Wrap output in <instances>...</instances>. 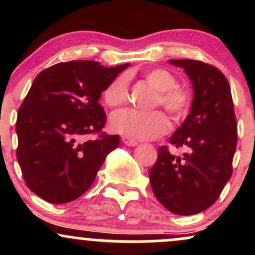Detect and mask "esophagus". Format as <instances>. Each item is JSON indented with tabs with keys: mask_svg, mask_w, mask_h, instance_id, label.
I'll list each match as a JSON object with an SVG mask.
<instances>
[{
	"mask_svg": "<svg viewBox=\"0 0 255 255\" xmlns=\"http://www.w3.org/2000/svg\"><path fill=\"white\" fill-rule=\"evenodd\" d=\"M121 140H122V142H124V144L127 145V146H135V145H137L136 140L131 139V137H129V136H126V135L121 136Z\"/></svg>",
	"mask_w": 255,
	"mask_h": 255,
	"instance_id": "1",
	"label": "esophagus"
}]
</instances>
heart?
<instances>
[{"mask_svg": "<svg viewBox=\"0 0 255 255\" xmlns=\"http://www.w3.org/2000/svg\"><path fill=\"white\" fill-rule=\"evenodd\" d=\"M145 80L158 91L154 107L162 105L175 121L188 115L192 105V95L187 89L178 86L177 79L164 68L150 69L144 74ZM108 107L119 108L129 98V79L122 73L110 81L103 92ZM111 130L131 139H153L165 134L170 128L168 116L162 110L139 111L125 109L116 111L110 118Z\"/></svg>", "mask_w": 255, "mask_h": 255, "instance_id": "obj_1", "label": "heart"}]
</instances>
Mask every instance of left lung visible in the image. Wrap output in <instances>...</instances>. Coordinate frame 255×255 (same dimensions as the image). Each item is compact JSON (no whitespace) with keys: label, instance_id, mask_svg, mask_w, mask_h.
<instances>
[{"label":"left lung","instance_id":"1","mask_svg":"<svg viewBox=\"0 0 255 255\" xmlns=\"http://www.w3.org/2000/svg\"><path fill=\"white\" fill-rule=\"evenodd\" d=\"M192 80L193 103L187 119L170 137L182 156L158 148L148 171L159 203L180 216L195 215L216 203L233 174L238 124L229 83L212 64L195 60H170Z\"/></svg>","mask_w":255,"mask_h":255}]
</instances>
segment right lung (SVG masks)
Segmentation results:
<instances>
[{"mask_svg": "<svg viewBox=\"0 0 255 255\" xmlns=\"http://www.w3.org/2000/svg\"><path fill=\"white\" fill-rule=\"evenodd\" d=\"M127 67L69 61L34 79L17 111L15 129L22 177L38 197L66 204L92 186L105 158L120 144L119 135L103 131L107 115L98 101Z\"/></svg>", "mask_w": 255, "mask_h": 255, "instance_id": "right-lung-1", "label": "right lung"}]
</instances>
